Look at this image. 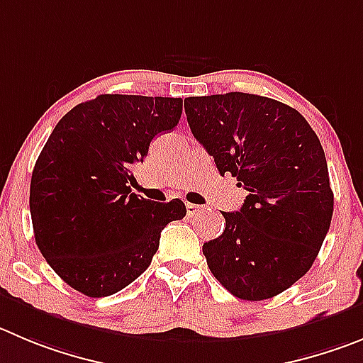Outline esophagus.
Listing matches in <instances>:
<instances>
[{
	"label": "esophagus",
	"mask_w": 363,
	"mask_h": 363,
	"mask_svg": "<svg viewBox=\"0 0 363 363\" xmlns=\"http://www.w3.org/2000/svg\"><path fill=\"white\" fill-rule=\"evenodd\" d=\"M201 211H202V206L191 204V202H188V204H186V213H188V216L197 215V213H201Z\"/></svg>",
	"instance_id": "obj_1"
}]
</instances>
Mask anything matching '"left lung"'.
I'll use <instances>...</instances> for the list:
<instances>
[{"instance_id":"1","label":"left lung","mask_w":363,"mask_h":363,"mask_svg":"<svg viewBox=\"0 0 363 363\" xmlns=\"http://www.w3.org/2000/svg\"><path fill=\"white\" fill-rule=\"evenodd\" d=\"M184 109L220 174L247 189L238 211L222 213V235L202 247L209 270L235 297L270 299L310 270L330 229L323 145L303 114L272 98L189 96Z\"/></svg>"}]
</instances>
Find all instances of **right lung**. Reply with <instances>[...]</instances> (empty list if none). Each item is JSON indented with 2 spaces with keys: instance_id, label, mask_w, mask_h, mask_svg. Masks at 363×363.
Here are the masks:
<instances>
[{
  "instance_id": "right-lung-1",
  "label": "right lung",
  "mask_w": 363,
  "mask_h": 363,
  "mask_svg": "<svg viewBox=\"0 0 363 363\" xmlns=\"http://www.w3.org/2000/svg\"><path fill=\"white\" fill-rule=\"evenodd\" d=\"M181 114V98L100 94L73 107L50 134L30 182L33 235L77 292H120L148 269L162 229L186 215L179 199L152 202L128 186L132 164Z\"/></svg>"
}]
</instances>
